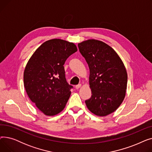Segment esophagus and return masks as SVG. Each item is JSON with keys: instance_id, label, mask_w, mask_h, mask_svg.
Instances as JSON below:
<instances>
[{"instance_id": "esophagus-1", "label": "esophagus", "mask_w": 152, "mask_h": 152, "mask_svg": "<svg viewBox=\"0 0 152 152\" xmlns=\"http://www.w3.org/2000/svg\"><path fill=\"white\" fill-rule=\"evenodd\" d=\"M81 87V84H78V85H76L75 87H76V89H78L80 88Z\"/></svg>"}]
</instances>
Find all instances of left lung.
<instances>
[{
  "label": "left lung",
  "instance_id": "obj_1",
  "mask_svg": "<svg viewBox=\"0 0 152 152\" xmlns=\"http://www.w3.org/2000/svg\"><path fill=\"white\" fill-rule=\"evenodd\" d=\"M78 47L90 70L92 95L85 101L87 108L99 116L112 113L126 95L127 74L123 61L113 48L98 40H87Z\"/></svg>",
  "mask_w": 152,
  "mask_h": 152
}]
</instances>
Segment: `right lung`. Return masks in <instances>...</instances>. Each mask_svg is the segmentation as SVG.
Returning a JSON list of instances; mask_svg holds the SVG:
<instances>
[{"label": "right lung", "instance_id": "obj_1", "mask_svg": "<svg viewBox=\"0 0 152 152\" xmlns=\"http://www.w3.org/2000/svg\"><path fill=\"white\" fill-rule=\"evenodd\" d=\"M77 50L76 45L53 39L40 45L28 61L24 71V86L30 100L47 116L58 114L65 108L71 89L63 65Z\"/></svg>", "mask_w": 152, "mask_h": 152}]
</instances>
